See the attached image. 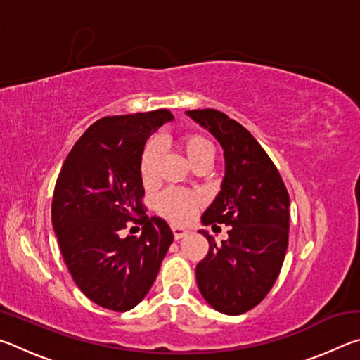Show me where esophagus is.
<instances>
[{
  "mask_svg": "<svg viewBox=\"0 0 360 360\" xmlns=\"http://www.w3.org/2000/svg\"><path fill=\"white\" fill-rule=\"evenodd\" d=\"M173 230V235H174V240H181V238H184L186 235H188V230L187 229H184V227H174L172 229Z\"/></svg>",
  "mask_w": 360,
  "mask_h": 360,
  "instance_id": "34e87169",
  "label": "esophagus"
}]
</instances>
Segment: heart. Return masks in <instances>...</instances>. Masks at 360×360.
Masks as SVG:
<instances>
[{
	"instance_id": "obj_1",
	"label": "heart",
	"mask_w": 360,
	"mask_h": 360,
	"mask_svg": "<svg viewBox=\"0 0 360 360\" xmlns=\"http://www.w3.org/2000/svg\"><path fill=\"white\" fill-rule=\"evenodd\" d=\"M181 148L193 167L205 165V163L211 165L214 160V148L210 139L200 133H187L182 136ZM158 160H160V148L157 143H149L139 158V174L146 186L155 181ZM200 205H202L200 195L182 191V188H168L155 200V210L173 222L187 221Z\"/></svg>"
}]
</instances>
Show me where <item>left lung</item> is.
<instances>
[{"mask_svg": "<svg viewBox=\"0 0 360 360\" xmlns=\"http://www.w3.org/2000/svg\"><path fill=\"white\" fill-rule=\"evenodd\" d=\"M221 143L225 176L202 222L230 225L229 240L210 243L195 268L198 289L212 308L243 314L264 300L281 271L289 243V193L275 163L251 133L216 109L187 111Z\"/></svg>", "mask_w": 360, "mask_h": 360, "instance_id": "1", "label": "left lung"}]
</instances>
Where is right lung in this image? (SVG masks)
<instances>
[{
  "instance_id": "add662e5",
  "label": "right lung",
  "mask_w": 360,
  "mask_h": 360,
  "mask_svg": "<svg viewBox=\"0 0 360 360\" xmlns=\"http://www.w3.org/2000/svg\"><path fill=\"white\" fill-rule=\"evenodd\" d=\"M168 109L96 120L72 146L52 198V225L63 260L77 288L94 303L124 313L154 284L173 243L160 217L144 212L139 158ZM129 221L141 223L139 237L122 239Z\"/></svg>"
}]
</instances>
